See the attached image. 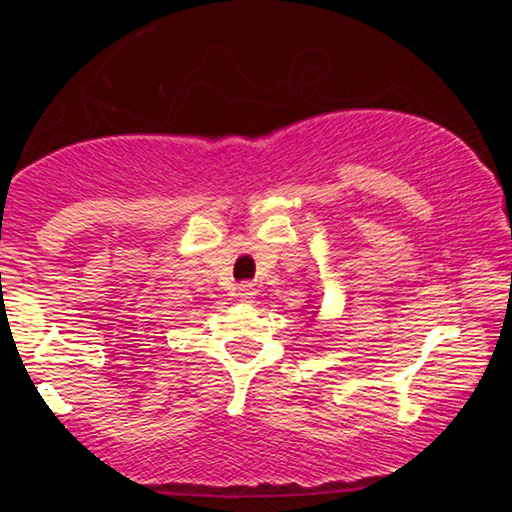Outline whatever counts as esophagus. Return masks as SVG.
<instances>
[{
    "mask_svg": "<svg viewBox=\"0 0 512 512\" xmlns=\"http://www.w3.org/2000/svg\"><path fill=\"white\" fill-rule=\"evenodd\" d=\"M237 296H240V300H244V303H251V300H254V296H256L254 284L242 282L240 286H237Z\"/></svg>",
    "mask_w": 512,
    "mask_h": 512,
    "instance_id": "obj_1",
    "label": "esophagus"
}]
</instances>
